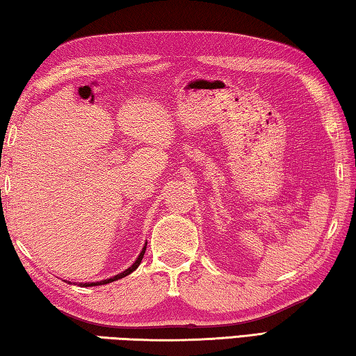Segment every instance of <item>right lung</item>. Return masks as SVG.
Segmentation results:
<instances>
[{"mask_svg": "<svg viewBox=\"0 0 356 356\" xmlns=\"http://www.w3.org/2000/svg\"><path fill=\"white\" fill-rule=\"evenodd\" d=\"M145 248H147V243L144 245V248H143V251H140V254L138 256V259L135 260V264H133L130 268H127L125 271H122V273H119V274H116V276H113V277H110V279H105V280H100V282H88V284H80V286H96V285H105V284H110V282H115V280H118V279H122V277H125V276H129V274H131L133 271L136 270V268L140 265V260H143V257H144V252H145Z\"/></svg>", "mask_w": 356, "mask_h": 356, "instance_id": "add662e5", "label": "right lung"}]
</instances>
